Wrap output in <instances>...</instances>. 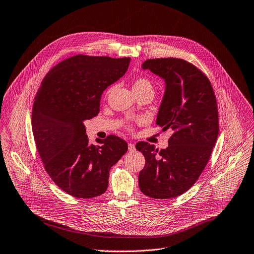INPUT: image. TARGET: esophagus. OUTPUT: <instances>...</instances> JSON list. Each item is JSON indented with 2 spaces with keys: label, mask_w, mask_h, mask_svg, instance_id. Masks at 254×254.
<instances>
[{
  "label": "esophagus",
  "mask_w": 254,
  "mask_h": 254,
  "mask_svg": "<svg viewBox=\"0 0 254 254\" xmlns=\"http://www.w3.org/2000/svg\"><path fill=\"white\" fill-rule=\"evenodd\" d=\"M128 151L129 152H134L135 151V144L133 142L128 143Z\"/></svg>",
  "instance_id": "34e87169"
}]
</instances>
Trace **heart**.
Wrapping results in <instances>:
<instances>
[{
	"label": "heart",
	"instance_id": "heart-1",
	"mask_svg": "<svg viewBox=\"0 0 254 254\" xmlns=\"http://www.w3.org/2000/svg\"><path fill=\"white\" fill-rule=\"evenodd\" d=\"M141 88H152L151 81L147 78H143V77L135 79L133 82L132 89L135 90V89H141Z\"/></svg>",
	"mask_w": 254,
	"mask_h": 254
}]
</instances>
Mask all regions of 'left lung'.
<instances>
[{
	"label": "left lung",
	"mask_w": 254,
	"mask_h": 254,
	"mask_svg": "<svg viewBox=\"0 0 254 254\" xmlns=\"http://www.w3.org/2000/svg\"><path fill=\"white\" fill-rule=\"evenodd\" d=\"M141 67L165 80L156 123L174 132L161 151L147 141L135 144L146 159L138 186L148 197L172 199L195 184L209 161L219 132L216 97L207 76L183 59H148Z\"/></svg>",
	"instance_id": "left-lung-1"
}]
</instances>
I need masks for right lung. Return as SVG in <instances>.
I'll list each match as a JSON object with an SVG mask.
<instances>
[{"instance_id":"add662e5","label":"right lung","mask_w":254,"mask_h":254,"mask_svg":"<svg viewBox=\"0 0 254 254\" xmlns=\"http://www.w3.org/2000/svg\"><path fill=\"white\" fill-rule=\"evenodd\" d=\"M130 58L76 55L54 66L36 94L32 130L44 168L53 182L76 198H93L108 186L111 168L127 143L108 135L88 143L84 121L99 113L102 92L127 72Z\"/></svg>"}]
</instances>
